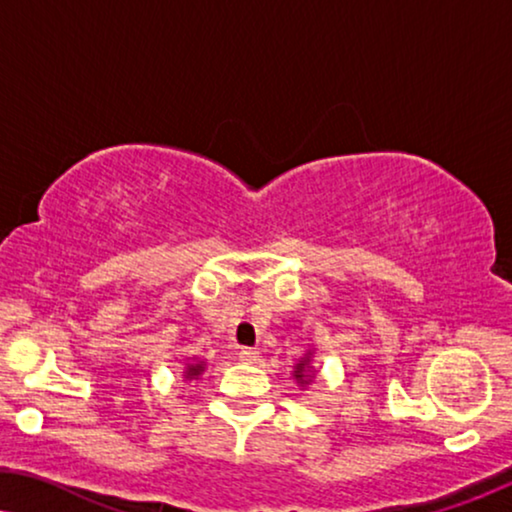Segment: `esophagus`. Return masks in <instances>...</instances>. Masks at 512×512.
Here are the masks:
<instances>
[{
	"mask_svg": "<svg viewBox=\"0 0 512 512\" xmlns=\"http://www.w3.org/2000/svg\"><path fill=\"white\" fill-rule=\"evenodd\" d=\"M239 355H241L243 362L255 364L257 359H259V348H241V350H239Z\"/></svg>",
	"mask_w": 512,
	"mask_h": 512,
	"instance_id": "34e87169",
	"label": "esophagus"
}]
</instances>
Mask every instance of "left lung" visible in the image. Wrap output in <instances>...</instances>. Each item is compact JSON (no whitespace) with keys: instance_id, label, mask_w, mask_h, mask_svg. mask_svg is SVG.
<instances>
[{"instance_id":"obj_1","label":"left lung","mask_w":512,"mask_h":512,"mask_svg":"<svg viewBox=\"0 0 512 512\" xmlns=\"http://www.w3.org/2000/svg\"><path fill=\"white\" fill-rule=\"evenodd\" d=\"M292 376H294V380H297V383L304 387V385H308L313 380V366H311V352H306L304 357L299 359L297 364H294V371H292Z\"/></svg>"}]
</instances>
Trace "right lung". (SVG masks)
I'll use <instances>...</instances> for the list:
<instances>
[{"label": "right lung", "mask_w": 512, "mask_h": 512, "mask_svg": "<svg viewBox=\"0 0 512 512\" xmlns=\"http://www.w3.org/2000/svg\"><path fill=\"white\" fill-rule=\"evenodd\" d=\"M206 369V364L204 362H197V364H187V369H185V378H199L201 376V371Z\"/></svg>", "instance_id": "right-lung-1"}]
</instances>
